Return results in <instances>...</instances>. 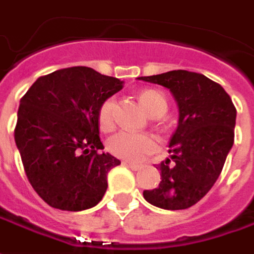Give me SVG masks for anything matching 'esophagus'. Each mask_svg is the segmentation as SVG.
I'll use <instances>...</instances> for the list:
<instances>
[{
	"label": "esophagus",
	"mask_w": 254,
	"mask_h": 254,
	"mask_svg": "<svg viewBox=\"0 0 254 254\" xmlns=\"http://www.w3.org/2000/svg\"><path fill=\"white\" fill-rule=\"evenodd\" d=\"M123 164L126 165V167H128V168H130V170H132V171H139V170H141V168H142L141 165L132 164V163H128V161H124Z\"/></svg>",
	"instance_id": "1"
}]
</instances>
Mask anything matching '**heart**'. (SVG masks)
<instances>
[{
  "instance_id": "heart-1",
  "label": "heart",
  "mask_w": 254,
  "mask_h": 254,
  "mask_svg": "<svg viewBox=\"0 0 254 254\" xmlns=\"http://www.w3.org/2000/svg\"><path fill=\"white\" fill-rule=\"evenodd\" d=\"M139 98L143 107L146 108V111L152 116L167 111V100L157 90H143ZM113 109H115V100L112 97L104 100L98 108L97 120L102 131H111L113 128L115 126ZM107 147L115 157L131 163H141L159 149V139L147 132L122 130L108 139Z\"/></svg>"
}]
</instances>
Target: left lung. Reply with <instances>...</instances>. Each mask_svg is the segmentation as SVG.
<instances>
[{
  "label": "left lung",
  "instance_id": "8db88e82",
  "mask_svg": "<svg viewBox=\"0 0 254 254\" xmlns=\"http://www.w3.org/2000/svg\"><path fill=\"white\" fill-rule=\"evenodd\" d=\"M138 79L170 89L179 107L171 159L159 164L161 182L145 190L143 197L157 208L188 209L209 191L222 172L234 143L237 109L222 86L202 73L178 69Z\"/></svg>",
  "mask_w": 254,
  "mask_h": 254
}]
</instances>
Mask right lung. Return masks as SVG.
<instances>
[{
  "instance_id": "add662e5",
  "label": "right lung",
  "mask_w": 254,
  "mask_h": 254,
  "mask_svg": "<svg viewBox=\"0 0 254 254\" xmlns=\"http://www.w3.org/2000/svg\"><path fill=\"white\" fill-rule=\"evenodd\" d=\"M122 87L93 68L71 66L38 78L21 97L16 146L32 189L52 208L78 212L104 197L120 160L100 152L97 113Z\"/></svg>"
}]
</instances>
